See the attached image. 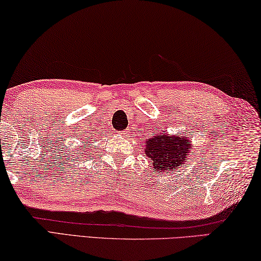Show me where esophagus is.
<instances>
[{
	"mask_svg": "<svg viewBox=\"0 0 261 261\" xmlns=\"http://www.w3.org/2000/svg\"><path fill=\"white\" fill-rule=\"evenodd\" d=\"M119 134H120V135H127L128 134V130H121V132H119Z\"/></svg>",
	"mask_w": 261,
	"mask_h": 261,
	"instance_id": "34e87169",
	"label": "esophagus"
}]
</instances>
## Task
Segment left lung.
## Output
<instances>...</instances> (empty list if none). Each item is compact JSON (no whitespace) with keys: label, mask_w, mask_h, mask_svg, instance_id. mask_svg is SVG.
Returning a JSON list of instances; mask_svg holds the SVG:
<instances>
[{"label":"left lung","mask_w":261,"mask_h":261,"mask_svg":"<svg viewBox=\"0 0 261 261\" xmlns=\"http://www.w3.org/2000/svg\"><path fill=\"white\" fill-rule=\"evenodd\" d=\"M146 155L157 171L170 172L180 168L192 150L191 142L185 136L157 134L146 140Z\"/></svg>","instance_id":"1"}]
</instances>
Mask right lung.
<instances>
[{"mask_svg": "<svg viewBox=\"0 0 261 261\" xmlns=\"http://www.w3.org/2000/svg\"><path fill=\"white\" fill-rule=\"evenodd\" d=\"M83 151H84V148H83Z\"/></svg>", "mask_w": 261, "mask_h": 261, "instance_id": "right-lung-1", "label": "right lung"}]
</instances>
